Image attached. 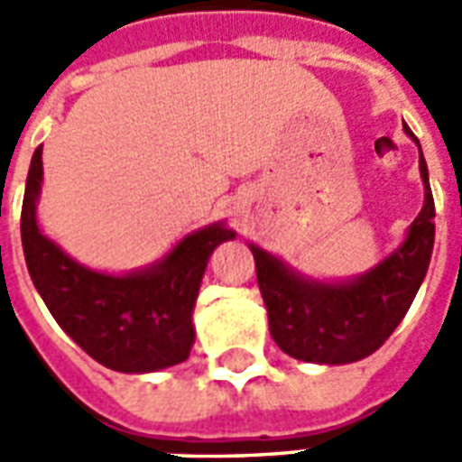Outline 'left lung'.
<instances>
[{
    "mask_svg": "<svg viewBox=\"0 0 462 462\" xmlns=\"http://www.w3.org/2000/svg\"><path fill=\"white\" fill-rule=\"evenodd\" d=\"M403 128L418 143L411 128ZM420 175L426 202L406 242L358 280L346 284L304 282L272 254L252 247L270 334L284 354L314 364H351L374 354L393 334L426 277L436 237V205L423 152Z\"/></svg>",
    "mask_w": 462,
    "mask_h": 462,
    "instance_id": "obj_1",
    "label": "left lung"
}]
</instances>
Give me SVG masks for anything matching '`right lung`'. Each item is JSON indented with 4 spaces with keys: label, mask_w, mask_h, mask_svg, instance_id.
<instances>
[{
    "label": "right lung",
    "mask_w": 462,
    "mask_h": 462,
    "mask_svg": "<svg viewBox=\"0 0 462 462\" xmlns=\"http://www.w3.org/2000/svg\"><path fill=\"white\" fill-rule=\"evenodd\" d=\"M42 148L26 175L22 247L26 267L59 327L98 364L123 374L175 366L190 356L192 307L212 250L235 232L212 225L195 232L148 272L98 274L69 260L36 225Z\"/></svg>",
    "instance_id": "add662e5"
}]
</instances>
